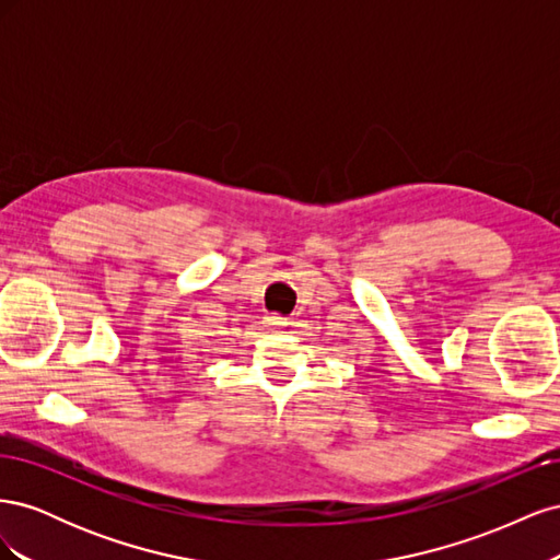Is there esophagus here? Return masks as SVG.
Instances as JSON below:
<instances>
[{
    "mask_svg": "<svg viewBox=\"0 0 560 560\" xmlns=\"http://www.w3.org/2000/svg\"><path fill=\"white\" fill-rule=\"evenodd\" d=\"M266 319H268V325H270V327H276V329H280V327H284V325H287V317L276 315V313H273V315H268Z\"/></svg>",
    "mask_w": 560,
    "mask_h": 560,
    "instance_id": "34e87169",
    "label": "esophagus"
}]
</instances>
